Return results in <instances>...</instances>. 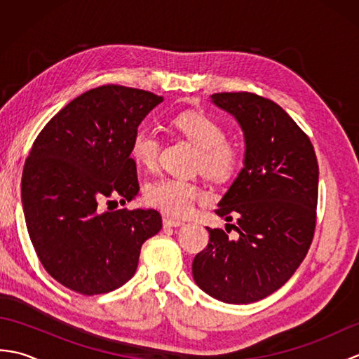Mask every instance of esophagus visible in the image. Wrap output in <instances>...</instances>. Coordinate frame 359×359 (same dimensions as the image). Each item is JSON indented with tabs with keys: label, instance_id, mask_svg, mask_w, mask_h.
I'll list each match as a JSON object with an SVG mask.
<instances>
[{
	"label": "esophagus",
	"instance_id": "34e87169",
	"mask_svg": "<svg viewBox=\"0 0 359 359\" xmlns=\"http://www.w3.org/2000/svg\"><path fill=\"white\" fill-rule=\"evenodd\" d=\"M163 225L165 226H182V225H185V220H180V219H177V217H170V216H166V217H163Z\"/></svg>",
	"mask_w": 359,
	"mask_h": 359
}]
</instances>
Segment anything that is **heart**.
<instances>
[{"instance_id":"heart-1","label":"heart","mask_w":359,"mask_h":359,"mask_svg":"<svg viewBox=\"0 0 359 359\" xmlns=\"http://www.w3.org/2000/svg\"><path fill=\"white\" fill-rule=\"evenodd\" d=\"M174 126L199 149L196 166L212 179H226L242 165L243 148L239 142L225 139V128L203 112H184L174 118ZM160 139L154 128L137 129L131 142V154L137 163L154 168ZM203 196L194 182L163 177L148 185L144 197L152 207L171 216H185Z\"/></svg>"}]
</instances>
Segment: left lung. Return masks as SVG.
I'll list each match as a JSON object with an SVG mask.
<instances>
[{
    "label": "left lung",
    "instance_id": "obj_1",
    "mask_svg": "<svg viewBox=\"0 0 359 359\" xmlns=\"http://www.w3.org/2000/svg\"><path fill=\"white\" fill-rule=\"evenodd\" d=\"M238 121L245 140L243 168L216 215L236 238L207 228L210 242L193 261L205 293L226 304H250L293 276L313 239L318 160L310 139L279 104L251 93L212 94Z\"/></svg>",
    "mask_w": 359,
    "mask_h": 359
}]
</instances>
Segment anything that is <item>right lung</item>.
I'll list each match as a JSON object with an SVG mask.
<instances>
[{
	"label": "right lung",
	"instance_id": "1",
	"mask_svg": "<svg viewBox=\"0 0 359 359\" xmlns=\"http://www.w3.org/2000/svg\"><path fill=\"white\" fill-rule=\"evenodd\" d=\"M162 102L118 85L90 89L49 120L29 152L21 201L30 241L46 271L74 292L123 285L143 242L162 228L156 210H103L112 196L125 203L139 194L131 142Z\"/></svg>",
	"mask_w": 359,
	"mask_h": 359
}]
</instances>
